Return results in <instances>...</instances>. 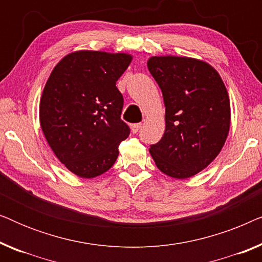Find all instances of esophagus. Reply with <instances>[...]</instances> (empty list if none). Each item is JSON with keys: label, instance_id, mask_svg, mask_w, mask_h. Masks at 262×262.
<instances>
[{"label": "esophagus", "instance_id": "1", "mask_svg": "<svg viewBox=\"0 0 262 262\" xmlns=\"http://www.w3.org/2000/svg\"><path fill=\"white\" fill-rule=\"evenodd\" d=\"M141 127H142V123H137V124H132L131 125V130H132V132H134V134H137Z\"/></svg>", "mask_w": 262, "mask_h": 262}]
</instances>
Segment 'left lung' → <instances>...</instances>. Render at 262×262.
<instances>
[{
    "mask_svg": "<svg viewBox=\"0 0 262 262\" xmlns=\"http://www.w3.org/2000/svg\"><path fill=\"white\" fill-rule=\"evenodd\" d=\"M148 69L166 106L163 137L149 151L162 173L191 178L216 159L228 137L227 88L210 64L188 57H151Z\"/></svg>",
    "mask_w": 262,
    "mask_h": 262,
    "instance_id": "obj_1",
    "label": "left lung"
}]
</instances>
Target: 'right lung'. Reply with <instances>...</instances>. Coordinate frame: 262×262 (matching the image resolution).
I'll list each match as a JSON object with an SVG mask.
<instances>
[{"mask_svg":"<svg viewBox=\"0 0 262 262\" xmlns=\"http://www.w3.org/2000/svg\"><path fill=\"white\" fill-rule=\"evenodd\" d=\"M132 57L77 51L55 67L42 92L41 130L60 162L81 178L110 169L130 135L121 120L124 99L116 87Z\"/></svg>","mask_w":262,"mask_h":262,"instance_id":"obj_1","label":"right lung"}]
</instances>
